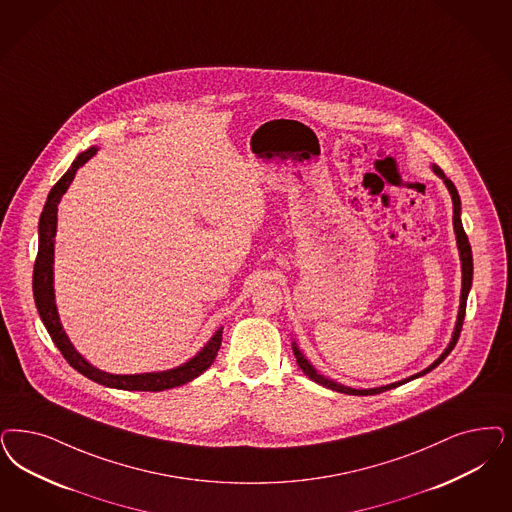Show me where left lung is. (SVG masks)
Listing matches in <instances>:
<instances>
[{"instance_id":"8db88e82","label":"left lung","mask_w":512,"mask_h":512,"mask_svg":"<svg viewBox=\"0 0 512 512\" xmlns=\"http://www.w3.org/2000/svg\"><path fill=\"white\" fill-rule=\"evenodd\" d=\"M431 170H433L437 176L441 177L442 181H444V185H446V189H448V193L452 196V206H454V217H452V223H454V234H456V244H458L459 251V263H461V295H459L458 318H456L454 333H452V338H450L448 346L444 348V352H442L441 355H439V357H437V359L427 367V369L416 372V374L408 376L405 380L393 382V384H388V386H380V388L357 389L350 388V386H344V384H338L335 380H331V378H327V376L319 374V372L316 371V367H314V365L304 357V353L300 352L297 342L293 340V344H291V346H293V353H295V357H297V365H299L302 372H304L312 382H316L319 386H323V388L327 389H333V391H338V393H346V395H376V393H382V391H388V389L403 386L406 382L416 380V378H420L423 374L433 371L435 367H439L442 361L448 357V353L454 350V346H456V342H458L459 333H461L463 319H465L467 297H469V291H471V285H473V253H471L469 238H467V234H465V230H463V225H461V200H459L458 189L454 187V183H452L448 177L444 176V172H442L441 168H439L437 164H433V166H431Z\"/></svg>"}]
</instances>
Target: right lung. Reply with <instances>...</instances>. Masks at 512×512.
<instances>
[{"label": "right lung", "mask_w": 512, "mask_h": 512, "mask_svg": "<svg viewBox=\"0 0 512 512\" xmlns=\"http://www.w3.org/2000/svg\"><path fill=\"white\" fill-rule=\"evenodd\" d=\"M96 153H98V147L92 145L87 151L75 157L71 162L70 170L60 177L58 183L51 189L45 208L39 217V227H37L39 247H37L36 265H34V299H36L39 318L53 338L56 348L64 355V359L70 363L71 367L100 386L124 389V391H164V389L183 386L212 367L221 346L223 327H219L213 333L212 338L204 344L200 352L193 355L189 361L181 363L179 367L168 369V371L141 372V374H111V372L100 371L77 352L60 323L56 300H54V236H56V223H58L56 213H58L60 198L68 191L77 170L83 164H87Z\"/></svg>", "instance_id": "right-lung-1"}]
</instances>
